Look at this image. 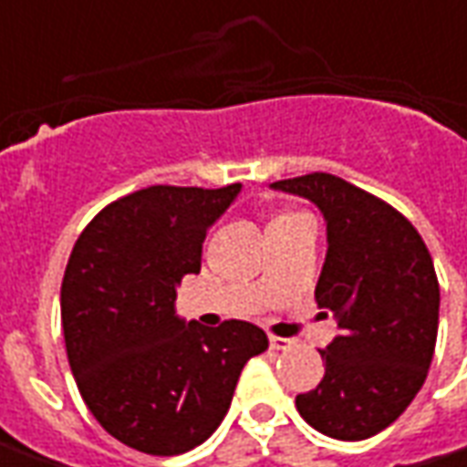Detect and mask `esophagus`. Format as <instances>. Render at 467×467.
Wrapping results in <instances>:
<instances>
[{"mask_svg":"<svg viewBox=\"0 0 467 467\" xmlns=\"http://www.w3.org/2000/svg\"><path fill=\"white\" fill-rule=\"evenodd\" d=\"M270 348H273V350H290V348H293V340H287V337H277V335H270Z\"/></svg>","mask_w":467,"mask_h":467,"instance_id":"34e87169","label":"esophagus"}]
</instances>
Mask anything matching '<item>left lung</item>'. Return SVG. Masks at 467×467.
<instances>
[{
  "label": "left lung",
  "mask_w": 467,
  "mask_h": 467,
  "mask_svg": "<svg viewBox=\"0 0 467 467\" xmlns=\"http://www.w3.org/2000/svg\"><path fill=\"white\" fill-rule=\"evenodd\" d=\"M320 207L327 254L315 300L340 335L325 350L320 385L297 412L335 441H365L402 415L428 378L441 287L418 230L380 197L327 172L270 184Z\"/></svg>",
  "instance_id": "left-lung-1"
}]
</instances>
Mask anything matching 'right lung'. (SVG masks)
<instances>
[{
	"label": "right lung",
	"instance_id": "1",
	"mask_svg": "<svg viewBox=\"0 0 467 467\" xmlns=\"http://www.w3.org/2000/svg\"><path fill=\"white\" fill-rule=\"evenodd\" d=\"M243 184H152L107 204L77 237L62 280L67 358L89 412L147 455L204 442L230 410L244 362L267 350L253 323L220 327L174 313L177 285L197 275L207 230Z\"/></svg>",
	"mask_w": 467,
	"mask_h": 467
}]
</instances>
